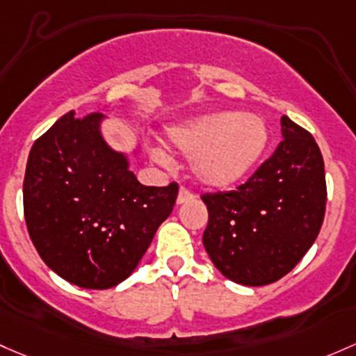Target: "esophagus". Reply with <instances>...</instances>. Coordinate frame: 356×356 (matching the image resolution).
I'll return each instance as SVG.
<instances>
[{"instance_id": "esophagus-1", "label": "esophagus", "mask_w": 356, "mask_h": 356, "mask_svg": "<svg viewBox=\"0 0 356 356\" xmlns=\"http://www.w3.org/2000/svg\"><path fill=\"white\" fill-rule=\"evenodd\" d=\"M194 197V194L193 193H189L188 189H184V188H181V191H179V194H177V204H184V203H188V201H191Z\"/></svg>"}]
</instances>
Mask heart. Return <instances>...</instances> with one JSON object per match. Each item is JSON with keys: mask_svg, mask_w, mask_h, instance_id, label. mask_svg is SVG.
Segmentation results:
<instances>
[{"mask_svg": "<svg viewBox=\"0 0 356 356\" xmlns=\"http://www.w3.org/2000/svg\"><path fill=\"white\" fill-rule=\"evenodd\" d=\"M165 143L174 152L191 156L194 179L211 189H230L252 174L268 149L266 122L256 114L213 111L194 115L165 129ZM152 156L170 163L163 148H153Z\"/></svg>", "mask_w": 356, "mask_h": 356, "instance_id": "b5f03b06", "label": "heart"}]
</instances>
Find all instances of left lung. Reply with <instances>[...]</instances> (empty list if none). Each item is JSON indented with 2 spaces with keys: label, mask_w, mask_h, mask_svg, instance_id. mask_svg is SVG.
Masks as SVG:
<instances>
[{
  "label": "left lung",
  "mask_w": 356,
  "mask_h": 356,
  "mask_svg": "<svg viewBox=\"0 0 356 356\" xmlns=\"http://www.w3.org/2000/svg\"><path fill=\"white\" fill-rule=\"evenodd\" d=\"M283 141L256 174L230 193L201 196L208 208L203 245L238 285L278 282L305 256L326 211V175L312 134L282 118Z\"/></svg>",
  "instance_id": "left-lung-1"
}]
</instances>
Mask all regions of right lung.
I'll use <instances>...</instances> for the list:
<instances>
[{
	"instance_id": "obj_1",
	"label": "right lung",
	"mask_w": 356,
	"mask_h": 356,
	"mask_svg": "<svg viewBox=\"0 0 356 356\" xmlns=\"http://www.w3.org/2000/svg\"><path fill=\"white\" fill-rule=\"evenodd\" d=\"M106 115L71 111L33 143L24 181L29 235L58 276L88 290L124 282L172 213L177 184L143 186L107 143ZM140 155V145L133 149Z\"/></svg>"
}]
</instances>
